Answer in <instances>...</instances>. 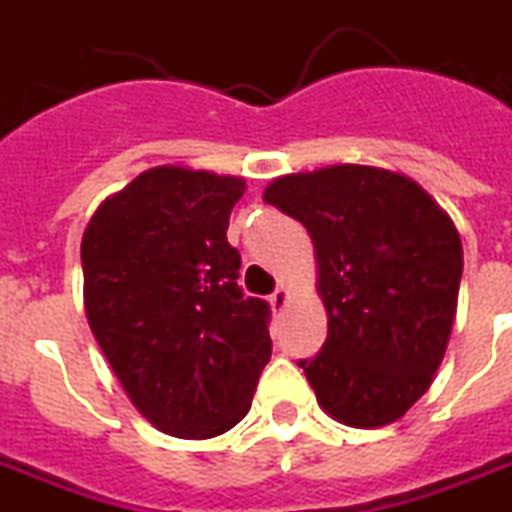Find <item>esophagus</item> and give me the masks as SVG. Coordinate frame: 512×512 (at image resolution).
<instances>
[{
    "label": "esophagus",
    "instance_id": "esophagus-1",
    "mask_svg": "<svg viewBox=\"0 0 512 512\" xmlns=\"http://www.w3.org/2000/svg\"><path fill=\"white\" fill-rule=\"evenodd\" d=\"M288 299H291V291H288L285 285H280V288H277V291L269 296V304H272V310L280 312L285 304H288Z\"/></svg>",
    "mask_w": 512,
    "mask_h": 512
}]
</instances>
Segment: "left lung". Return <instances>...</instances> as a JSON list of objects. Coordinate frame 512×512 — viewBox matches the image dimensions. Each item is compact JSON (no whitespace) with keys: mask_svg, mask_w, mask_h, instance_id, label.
<instances>
[{"mask_svg":"<svg viewBox=\"0 0 512 512\" xmlns=\"http://www.w3.org/2000/svg\"><path fill=\"white\" fill-rule=\"evenodd\" d=\"M264 202L315 245L328 336L299 366L320 408L360 430L398 422L433 384L457 315L462 240L451 216L414 178L376 165L288 173Z\"/></svg>","mask_w":512,"mask_h":512,"instance_id":"8db88e82","label":"left lung"}]
</instances>
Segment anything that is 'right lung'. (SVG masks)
Here are the masks:
<instances>
[{"label": "right lung", "instance_id": "add662e5", "mask_svg": "<svg viewBox=\"0 0 512 512\" xmlns=\"http://www.w3.org/2000/svg\"><path fill=\"white\" fill-rule=\"evenodd\" d=\"M245 178L144 170L82 235L85 315L130 403L160 433L202 441L251 408L272 355L261 299L237 285L229 213Z\"/></svg>", "mask_w": 512, "mask_h": 512}]
</instances>
